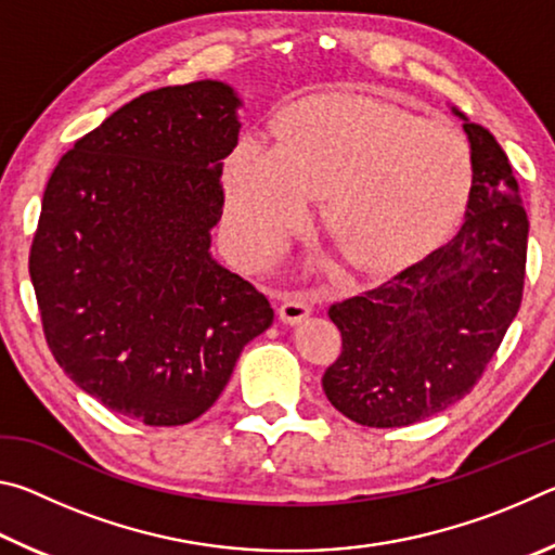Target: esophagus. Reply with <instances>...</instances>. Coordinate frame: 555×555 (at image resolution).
<instances>
[{"instance_id": "1", "label": "esophagus", "mask_w": 555, "mask_h": 555, "mask_svg": "<svg viewBox=\"0 0 555 555\" xmlns=\"http://www.w3.org/2000/svg\"><path fill=\"white\" fill-rule=\"evenodd\" d=\"M311 313V304L300 296V294H284L281 296V306H279V315L281 321L288 325H296L304 321V318Z\"/></svg>"}]
</instances>
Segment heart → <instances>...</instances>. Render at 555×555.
Wrapping results in <instances>:
<instances>
[{"label": "heart", "mask_w": 555, "mask_h": 555, "mask_svg": "<svg viewBox=\"0 0 555 555\" xmlns=\"http://www.w3.org/2000/svg\"><path fill=\"white\" fill-rule=\"evenodd\" d=\"M473 188V152L446 121L372 100H306L281 142L247 131L228 162V228L267 259L327 191V220L367 269L406 264L453 224Z\"/></svg>", "instance_id": "heart-1"}]
</instances>
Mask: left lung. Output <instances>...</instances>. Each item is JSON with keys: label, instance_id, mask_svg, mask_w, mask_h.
Wrapping results in <instances>:
<instances>
[{"label": "left lung", "instance_id": "1", "mask_svg": "<svg viewBox=\"0 0 555 555\" xmlns=\"http://www.w3.org/2000/svg\"><path fill=\"white\" fill-rule=\"evenodd\" d=\"M463 129L473 152L463 228L327 311L343 350L323 374V391L360 426H411L453 406L480 382L519 313L529 240L519 183L490 131L467 119Z\"/></svg>", "mask_w": 555, "mask_h": 555}]
</instances>
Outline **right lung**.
<instances>
[{
  "instance_id": "1",
  "label": "right lung",
  "mask_w": 555,
  "mask_h": 555,
  "mask_svg": "<svg viewBox=\"0 0 555 555\" xmlns=\"http://www.w3.org/2000/svg\"><path fill=\"white\" fill-rule=\"evenodd\" d=\"M240 98L158 88L80 137L43 191L29 274L49 350L102 406L183 426L274 323L269 298L210 257Z\"/></svg>"
}]
</instances>
